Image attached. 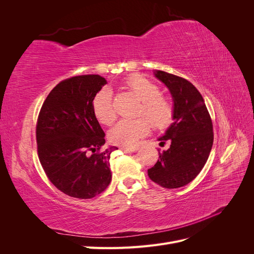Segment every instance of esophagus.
Returning a JSON list of instances; mask_svg holds the SVG:
<instances>
[{"label": "esophagus", "mask_w": 254, "mask_h": 254, "mask_svg": "<svg viewBox=\"0 0 254 254\" xmlns=\"http://www.w3.org/2000/svg\"><path fill=\"white\" fill-rule=\"evenodd\" d=\"M123 150L127 151V152H135L139 150V147H124L123 148Z\"/></svg>", "instance_id": "1"}]
</instances>
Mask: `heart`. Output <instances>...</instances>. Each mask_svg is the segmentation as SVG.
Returning a JSON list of instances; mask_svg holds the SVG:
<instances>
[{
	"instance_id": "b5f03b06",
	"label": "heart",
	"mask_w": 254,
	"mask_h": 254,
	"mask_svg": "<svg viewBox=\"0 0 254 254\" xmlns=\"http://www.w3.org/2000/svg\"><path fill=\"white\" fill-rule=\"evenodd\" d=\"M125 84L141 101L139 114L147 117L153 127L164 130L172 125L175 119L174 104L170 98L160 94V87L156 82L142 75H131L126 79ZM92 111L103 125L109 126L115 121L117 113L109 89L104 88L95 94L92 99ZM147 119L139 118L120 121L109 131L110 142L125 147L135 145L149 132L150 123Z\"/></svg>"
}]
</instances>
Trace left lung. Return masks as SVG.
<instances>
[{
    "instance_id": "8db88e82",
    "label": "left lung",
    "mask_w": 254,
    "mask_h": 254,
    "mask_svg": "<svg viewBox=\"0 0 254 254\" xmlns=\"http://www.w3.org/2000/svg\"><path fill=\"white\" fill-rule=\"evenodd\" d=\"M174 99L175 119L159 141L170 142L159 151V160L147 171L151 181L165 189H177L193 181L201 172L212 149L214 133L204 99L193 83L174 74L157 71Z\"/></svg>"
}]
</instances>
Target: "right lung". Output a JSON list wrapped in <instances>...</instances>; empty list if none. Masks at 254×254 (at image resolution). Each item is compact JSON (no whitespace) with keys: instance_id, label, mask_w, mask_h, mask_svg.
<instances>
[{"instance_id":"right-lung-1","label":"right lung","mask_w":254,"mask_h":254,"mask_svg":"<svg viewBox=\"0 0 254 254\" xmlns=\"http://www.w3.org/2000/svg\"><path fill=\"white\" fill-rule=\"evenodd\" d=\"M107 83L99 75L60 81L45 99L36 126L37 150L49 180L65 195L93 198L111 182L110 155L92 99Z\"/></svg>"}]
</instances>
